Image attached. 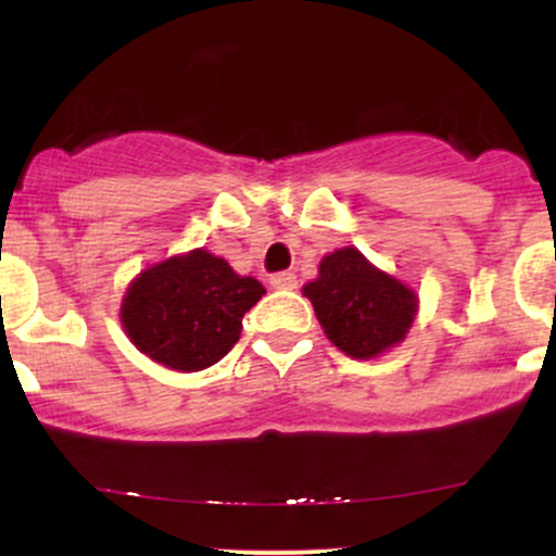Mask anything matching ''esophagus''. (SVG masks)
I'll return each instance as SVG.
<instances>
[{
	"mask_svg": "<svg viewBox=\"0 0 556 556\" xmlns=\"http://www.w3.org/2000/svg\"><path fill=\"white\" fill-rule=\"evenodd\" d=\"M269 282L274 290H295L298 277L292 271H277V274H271Z\"/></svg>",
	"mask_w": 556,
	"mask_h": 556,
	"instance_id": "34e87169",
	"label": "esophagus"
}]
</instances>
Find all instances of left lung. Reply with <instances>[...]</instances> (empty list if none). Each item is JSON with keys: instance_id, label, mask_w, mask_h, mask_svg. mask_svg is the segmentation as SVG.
I'll use <instances>...</instances> for the list:
<instances>
[{"instance_id": "obj_1", "label": "left lung", "mask_w": 556, "mask_h": 556, "mask_svg": "<svg viewBox=\"0 0 556 556\" xmlns=\"http://www.w3.org/2000/svg\"><path fill=\"white\" fill-rule=\"evenodd\" d=\"M324 334L350 358H376L405 340L418 314V295L348 245L318 264L303 287Z\"/></svg>"}]
</instances>
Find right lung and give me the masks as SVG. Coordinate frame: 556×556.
<instances>
[{
	"instance_id": "add662e5",
	"label": "right lung",
	"mask_w": 556,
	"mask_h": 556,
	"mask_svg": "<svg viewBox=\"0 0 556 556\" xmlns=\"http://www.w3.org/2000/svg\"><path fill=\"white\" fill-rule=\"evenodd\" d=\"M264 285L240 277L225 258L198 251L140 271L127 287L119 318L140 353L175 371H203L240 340L242 316Z\"/></svg>"
}]
</instances>
